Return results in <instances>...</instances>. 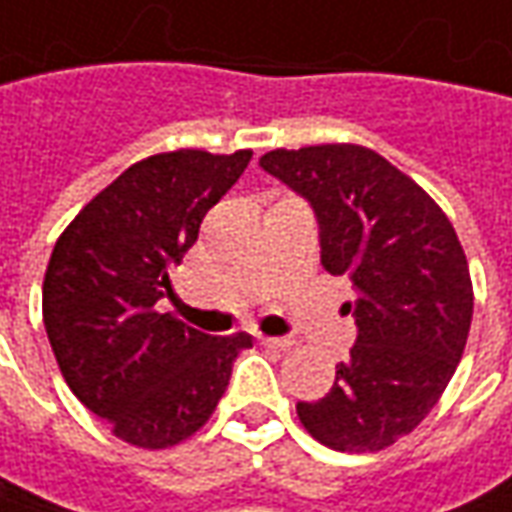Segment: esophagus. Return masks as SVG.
<instances>
[{
	"mask_svg": "<svg viewBox=\"0 0 512 512\" xmlns=\"http://www.w3.org/2000/svg\"><path fill=\"white\" fill-rule=\"evenodd\" d=\"M257 340H260V345L274 348V351H289L291 345H294V340H291V337H266V334H260Z\"/></svg>",
	"mask_w": 512,
	"mask_h": 512,
	"instance_id": "34e87169",
	"label": "esophagus"
}]
</instances>
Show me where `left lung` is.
<instances>
[{
    "instance_id": "left-lung-1",
    "label": "left lung",
    "mask_w": 512,
    "mask_h": 512,
    "mask_svg": "<svg viewBox=\"0 0 512 512\" xmlns=\"http://www.w3.org/2000/svg\"><path fill=\"white\" fill-rule=\"evenodd\" d=\"M260 167L309 201L323 269L357 291L345 303L351 360L297 416L331 450L388 448L431 414L462 360L473 317L462 243L431 195L368 147L272 150Z\"/></svg>"
}]
</instances>
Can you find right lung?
<instances>
[{"label": "right lung", "instance_id": "add662e5", "mask_svg": "<svg viewBox=\"0 0 512 512\" xmlns=\"http://www.w3.org/2000/svg\"><path fill=\"white\" fill-rule=\"evenodd\" d=\"M252 150L150 155L101 189L56 240L42 314L64 382L135 448H169L206 425L249 334L209 337L155 309L203 215Z\"/></svg>", "mask_w": 512, "mask_h": 512}]
</instances>
